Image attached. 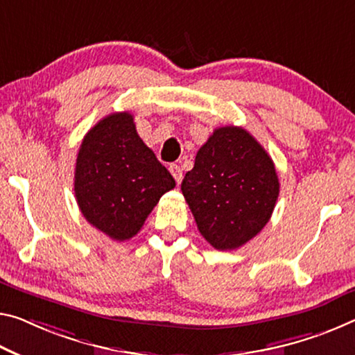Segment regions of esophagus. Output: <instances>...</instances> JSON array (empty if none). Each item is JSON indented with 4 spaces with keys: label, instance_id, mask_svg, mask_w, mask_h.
Here are the masks:
<instances>
[{
    "label": "esophagus",
    "instance_id": "obj_1",
    "mask_svg": "<svg viewBox=\"0 0 355 355\" xmlns=\"http://www.w3.org/2000/svg\"><path fill=\"white\" fill-rule=\"evenodd\" d=\"M168 171H171V173L173 175V178H175V182H177L178 184L182 183L183 172H182V168H180L178 164H171V166H168Z\"/></svg>",
    "mask_w": 355,
    "mask_h": 355
}]
</instances>
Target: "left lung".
Instances as JSON below:
<instances>
[{"label":"left lung","mask_w":355,"mask_h":355,"mask_svg":"<svg viewBox=\"0 0 355 355\" xmlns=\"http://www.w3.org/2000/svg\"><path fill=\"white\" fill-rule=\"evenodd\" d=\"M182 193L213 248H240L272 216L279 182L272 157L243 128L213 131L184 175Z\"/></svg>","instance_id":"1"}]
</instances>
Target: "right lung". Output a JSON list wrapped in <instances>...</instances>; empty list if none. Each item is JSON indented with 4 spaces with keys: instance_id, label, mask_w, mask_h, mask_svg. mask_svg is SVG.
<instances>
[{
    "instance_id": "1",
    "label": "right lung",
    "mask_w": 355,
    "mask_h": 355,
    "mask_svg": "<svg viewBox=\"0 0 355 355\" xmlns=\"http://www.w3.org/2000/svg\"><path fill=\"white\" fill-rule=\"evenodd\" d=\"M78 208L87 221L123 241L142 229L175 180L139 137L134 116L116 112L83 137L74 173Z\"/></svg>"
}]
</instances>
